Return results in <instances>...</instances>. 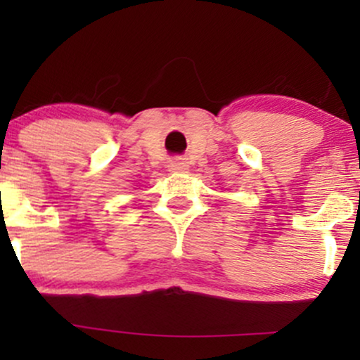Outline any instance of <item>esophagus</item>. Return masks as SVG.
<instances>
[{
  "label": "esophagus",
  "instance_id": "obj_1",
  "mask_svg": "<svg viewBox=\"0 0 360 360\" xmlns=\"http://www.w3.org/2000/svg\"><path fill=\"white\" fill-rule=\"evenodd\" d=\"M169 171L176 172V174L177 172H188L189 166L184 159H172L171 162H169Z\"/></svg>",
  "mask_w": 360,
  "mask_h": 360
}]
</instances>
